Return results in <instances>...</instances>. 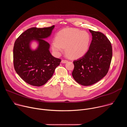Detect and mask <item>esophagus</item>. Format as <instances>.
<instances>
[{
    "instance_id": "esophagus-1",
    "label": "esophagus",
    "mask_w": 127,
    "mask_h": 127,
    "mask_svg": "<svg viewBox=\"0 0 127 127\" xmlns=\"http://www.w3.org/2000/svg\"><path fill=\"white\" fill-rule=\"evenodd\" d=\"M68 60H62V61H61V62L62 63H67V62H68Z\"/></svg>"
}]
</instances>
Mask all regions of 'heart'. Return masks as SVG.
I'll list each match as a JSON object with an SVG mask.
<instances>
[{
    "label": "heart",
    "mask_w": 127,
    "mask_h": 127,
    "mask_svg": "<svg viewBox=\"0 0 127 127\" xmlns=\"http://www.w3.org/2000/svg\"><path fill=\"white\" fill-rule=\"evenodd\" d=\"M90 41V35L86 31L73 28L65 29L57 33L56 41L52 43V47L57 54L62 52L66 47L67 54L70 57L77 58L86 53Z\"/></svg>",
    "instance_id": "1"
}]
</instances>
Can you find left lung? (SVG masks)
<instances>
[{
  "label": "left lung",
  "mask_w": 127,
  "mask_h": 127,
  "mask_svg": "<svg viewBox=\"0 0 127 127\" xmlns=\"http://www.w3.org/2000/svg\"><path fill=\"white\" fill-rule=\"evenodd\" d=\"M92 43L85 55L73 61L72 75L74 80L84 86L93 85L104 77L109 70L112 58L110 41L101 32L89 30Z\"/></svg>",
  "instance_id": "1"
}]
</instances>
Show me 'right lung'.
<instances>
[{
	"mask_svg": "<svg viewBox=\"0 0 127 127\" xmlns=\"http://www.w3.org/2000/svg\"><path fill=\"white\" fill-rule=\"evenodd\" d=\"M54 27L30 28L15 41L13 50L14 69L23 80L31 85L45 84L60 65L61 60L51 55L50 44L44 40L51 35ZM33 40L39 43L35 50L30 48V43Z\"/></svg>",
	"mask_w": 127,
	"mask_h": 127,
	"instance_id": "add662e5",
	"label": "right lung"
}]
</instances>
